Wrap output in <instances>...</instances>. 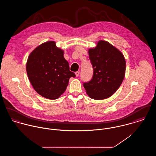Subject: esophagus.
<instances>
[{
	"label": "esophagus",
	"mask_w": 156,
	"mask_h": 156,
	"mask_svg": "<svg viewBox=\"0 0 156 156\" xmlns=\"http://www.w3.org/2000/svg\"><path fill=\"white\" fill-rule=\"evenodd\" d=\"M79 73H80V72H79V71H76V72H75V74H76V77H78V76H79Z\"/></svg>",
	"instance_id": "34e87169"
}]
</instances>
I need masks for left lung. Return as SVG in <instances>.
Returning a JSON list of instances; mask_svg holds the SVG:
<instances>
[{
	"mask_svg": "<svg viewBox=\"0 0 156 156\" xmlns=\"http://www.w3.org/2000/svg\"><path fill=\"white\" fill-rule=\"evenodd\" d=\"M88 52L94 71L91 80L84 82L83 87L91 98L106 99L118 90L124 80L125 58L116 48L102 40Z\"/></svg>",
	"mask_w": 156,
	"mask_h": 156,
	"instance_id": "1",
	"label": "left lung"
}]
</instances>
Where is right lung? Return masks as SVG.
Here are the masks:
<instances>
[{"instance_id":"right-lung-1","label":"right lung","mask_w":156,"mask_h":156,"mask_svg":"<svg viewBox=\"0 0 156 156\" xmlns=\"http://www.w3.org/2000/svg\"><path fill=\"white\" fill-rule=\"evenodd\" d=\"M26 71L35 91L50 100L59 97L66 90L69 78L76 77L69 71L63 50L54 41L46 42L33 50L27 59Z\"/></svg>"}]
</instances>
